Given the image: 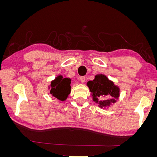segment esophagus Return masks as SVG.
Listing matches in <instances>:
<instances>
[{"instance_id": "obj_1", "label": "esophagus", "mask_w": 157, "mask_h": 157, "mask_svg": "<svg viewBox=\"0 0 157 157\" xmlns=\"http://www.w3.org/2000/svg\"><path fill=\"white\" fill-rule=\"evenodd\" d=\"M80 81H81L82 82H85V80H86V77H84V76H82V77H80Z\"/></svg>"}]
</instances>
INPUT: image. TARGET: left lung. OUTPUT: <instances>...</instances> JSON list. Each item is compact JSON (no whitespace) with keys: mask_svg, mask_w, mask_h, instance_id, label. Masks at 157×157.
I'll use <instances>...</instances> for the list:
<instances>
[{"mask_svg":"<svg viewBox=\"0 0 157 157\" xmlns=\"http://www.w3.org/2000/svg\"><path fill=\"white\" fill-rule=\"evenodd\" d=\"M87 84L92 93L94 101L98 103L100 107H106L111 103L115 102L116 100L114 98H118L119 96V89L105 75H96L95 79L89 81ZM110 97L113 98L109 99Z\"/></svg>","mask_w":157,"mask_h":157,"instance_id":"1","label":"left lung"}]
</instances>
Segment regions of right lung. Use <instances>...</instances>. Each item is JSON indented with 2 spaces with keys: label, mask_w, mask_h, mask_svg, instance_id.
Returning <instances> with one entry per match:
<instances>
[{
  "label": "right lung",
  "mask_w": 157,
  "mask_h": 157,
  "mask_svg": "<svg viewBox=\"0 0 157 157\" xmlns=\"http://www.w3.org/2000/svg\"><path fill=\"white\" fill-rule=\"evenodd\" d=\"M71 79L58 76L51 82L50 93L61 101H64L71 92Z\"/></svg>",
  "instance_id": "1"
}]
</instances>
